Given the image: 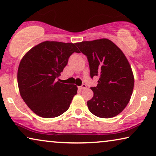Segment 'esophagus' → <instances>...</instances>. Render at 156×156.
<instances>
[{"label":"esophagus","mask_w":156,"mask_h":156,"mask_svg":"<svg viewBox=\"0 0 156 156\" xmlns=\"http://www.w3.org/2000/svg\"><path fill=\"white\" fill-rule=\"evenodd\" d=\"M86 88H87V85L85 84H82V86L79 87V89H86Z\"/></svg>","instance_id":"obj_1"}]
</instances>
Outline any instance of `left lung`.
Listing matches in <instances>:
<instances>
[{"label":"left lung","mask_w":156,"mask_h":156,"mask_svg":"<svg viewBox=\"0 0 156 156\" xmlns=\"http://www.w3.org/2000/svg\"><path fill=\"white\" fill-rule=\"evenodd\" d=\"M76 45L87 57L91 78H99L97 86L91 87L94 96L87 101L89 110L100 118L117 116L129 102L134 86L133 74L126 57L106 38L78 42Z\"/></svg>","instance_id":"8db88e82"}]
</instances>
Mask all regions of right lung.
Segmentation results:
<instances>
[{"label": "right lung", "mask_w": 156, "mask_h": 156, "mask_svg": "<svg viewBox=\"0 0 156 156\" xmlns=\"http://www.w3.org/2000/svg\"><path fill=\"white\" fill-rule=\"evenodd\" d=\"M74 52L80 53L76 44L45 41L32 48L21 59L18 70L20 96L39 116H60L77 93L76 85L56 82Z\"/></svg>", "instance_id": "obj_1"}]
</instances>
